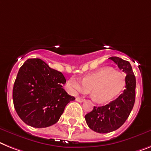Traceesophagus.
<instances>
[{"label": "esophagus", "instance_id": "esophagus-1", "mask_svg": "<svg viewBox=\"0 0 151 151\" xmlns=\"http://www.w3.org/2000/svg\"><path fill=\"white\" fill-rule=\"evenodd\" d=\"M76 101H78V102H80V103H82V102H83L84 101V100L82 99V98H80V97H76Z\"/></svg>", "mask_w": 151, "mask_h": 151}]
</instances>
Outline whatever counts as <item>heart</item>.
Returning <instances> with one entry per match:
<instances>
[{
	"mask_svg": "<svg viewBox=\"0 0 151 151\" xmlns=\"http://www.w3.org/2000/svg\"><path fill=\"white\" fill-rule=\"evenodd\" d=\"M82 83L70 78L68 81L70 92L87 93L91 91L92 99L96 103L104 104L112 101L125 87L124 74L110 68H104L84 76Z\"/></svg>",
	"mask_w": 151,
	"mask_h": 151,
	"instance_id": "1",
	"label": "heart"
}]
</instances>
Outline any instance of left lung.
I'll return each mask as SVG.
<instances>
[{
    "instance_id": "1",
    "label": "left lung",
    "mask_w": 151,
    "mask_h": 151,
    "mask_svg": "<svg viewBox=\"0 0 151 151\" xmlns=\"http://www.w3.org/2000/svg\"><path fill=\"white\" fill-rule=\"evenodd\" d=\"M109 59L127 74L126 86L116 99L105 106L93 107V111L85 115L88 127L101 134L112 132L121 127L130 115L135 102L136 78L130 64L117 57H111Z\"/></svg>"
}]
</instances>
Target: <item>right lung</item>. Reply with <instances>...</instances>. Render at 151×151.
<instances>
[{
    "instance_id": "add662e5",
    "label": "right lung",
    "mask_w": 151,
    "mask_h": 151,
    "mask_svg": "<svg viewBox=\"0 0 151 151\" xmlns=\"http://www.w3.org/2000/svg\"><path fill=\"white\" fill-rule=\"evenodd\" d=\"M63 73L39 58L28 59L19 70L13 87L15 111L26 124L37 128L56 124L66 105L74 101L63 88Z\"/></svg>"
}]
</instances>
